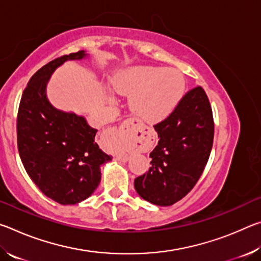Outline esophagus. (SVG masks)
<instances>
[{"label": "esophagus", "instance_id": "esophagus-1", "mask_svg": "<svg viewBox=\"0 0 261 261\" xmlns=\"http://www.w3.org/2000/svg\"><path fill=\"white\" fill-rule=\"evenodd\" d=\"M127 123H129V124H132V125H134V127H137V126H138V123H137L136 121H134V120H129V122H127ZM110 132H112V134H117V135H122V132L121 131H115V130H112V131H110ZM116 159H117V160L118 161H122V162H125V161H127V159L126 158H124V156H121V155H117L116 156Z\"/></svg>", "mask_w": 261, "mask_h": 261}]
</instances>
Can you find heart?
Listing matches in <instances>:
<instances>
[{
	"instance_id": "1",
	"label": "heart",
	"mask_w": 261,
	"mask_h": 261,
	"mask_svg": "<svg viewBox=\"0 0 261 261\" xmlns=\"http://www.w3.org/2000/svg\"><path fill=\"white\" fill-rule=\"evenodd\" d=\"M117 93L131 96L132 113L147 123H158L174 112L185 93V81L175 69L160 67H131L114 78ZM110 102H115L114 93L106 91Z\"/></svg>"
}]
</instances>
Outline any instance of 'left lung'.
<instances>
[{
	"label": "left lung",
	"instance_id": "8db88e82",
	"mask_svg": "<svg viewBox=\"0 0 261 261\" xmlns=\"http://www.w3.org/2000/svg\"><path fill=\"white\" fill-rule=\"evenodd\" d=\"M154 129L160 139L149 154L151 167L135 179V189L151 204L170 206L196 185L213 146V114L202 87L189 91Z\"/></svg>",
	"mask_w": 261,
	"mask_h": 261
}]
</instances>
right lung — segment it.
<instances>
[{"instance_id":"right-lung-1","label":"right lung","mask_w":261,"mask_h":261,"mask_svg":"<svg viewBox=\"0 0 261 261\" xmlns=\"http://www.w3.org/2000/svg\"><path fill=\"white\" fill-rule=\"evenodd\" d=\"M88 56L79 50L43 65L31 77L17 116V145L26 173L40 191L61 205L78 204L95 191L100 167L112 160L95 143L98 130L84 116L53 106L47 84L67 61Z\"/></svg>"}]
</instances>
